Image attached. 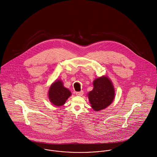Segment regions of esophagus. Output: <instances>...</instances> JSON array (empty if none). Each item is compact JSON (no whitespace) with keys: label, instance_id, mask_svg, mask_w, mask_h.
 Returning <instances> with one entry per match:
<instances>
[{"label":"esophagus","instance_id":"obj_1","mask_svg":"<svg viewBox=\"0 0 157 157\" xmlns=\"http://www.w3.org/2000/svg\"><path fill=\"white\" fill-rule=\"evenodd\" d=\"M76 95H78V96H82L83 95V90H81L80 92H77L76 93Z\"/></svg>","mask_w":157,"mask_h":157}]
</instances>
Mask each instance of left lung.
<instances>
[{
	"label": "left lung",
	"mask_w": 157,
	"mask_h": 157,
	"mask_svg": "<svg viewBox=\"0 0 157 157\" xmlns=\"http://www.w3.org/2000/svg\"><path fill=\"white\" fill-rule=\"evenodd\" d=\"M93 86V90L87 95L92 108L98 112L105 109L113 102L115 89L112 81L106 75L95 78Z\"/></svg>",
	"instance_id": "8db88e82"
}]
</instances>
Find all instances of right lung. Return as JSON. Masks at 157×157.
<instances>
[{"label": "right lung", "mask_w": 157, "mask_h": 157, "mask_svg": "<svg viewBox=\"0 0 157 157\" xmlns=\"http://www.w3.org/2000/svg\"><path fill=\"white\" fill-rule=\"evenodd\" d=\"M48 94L49 100L52 104L56 106H62L71 95V92L64 86L61 80L57 79L51 85Z\"/></svg>", "instance_id": "1"}]
</instances>
